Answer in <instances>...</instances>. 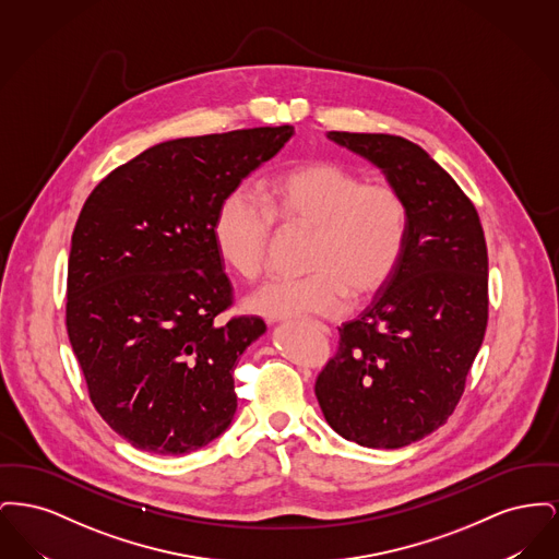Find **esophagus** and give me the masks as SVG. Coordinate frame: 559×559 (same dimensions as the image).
Segmentation results:
<instances>
[{"instance_id":"1","label":"esophagus","mask_w":559,"mask_h":559,"mask_svg":"<svg viewBox=\"0 0 559 559\" xmlns=\"http://www.w3.org/2000/svg\"><path fill=\"white\" fill-rule=\"evenodd\" d=\"M317 326H319V331L322 335H331V329H329L326 324H317Z\"/></svg>"}]
</instances>
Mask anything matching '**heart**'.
<instances>
[{"label": "heart", "instance_id": "1", "mask_svg": "<svg viewBox=\"0 0 559 559\" xmlns=\"http://www.w3.org/2000/svg\"><path fill=\"white\" fill-rule=\"evenodd\" d=\"M272 219L312 230L306 278H274L245 299L251 314L270 320L337 317L349 293L362 301L399 266L408 212L396 188L362 185L335 163H308L260 187L237 188L213 219V242L226 266L253 281L266 266Z\"/></svg>", "mask_w": 559, "mask_h": 559}]
</instances>
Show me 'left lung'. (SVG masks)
Here are the masks:
<instances>
[{
    "label": "left lung",
    "instance_id": "obj_1",
    "mask_svg": "<svg viewBox=\"0 0 559 559\" xmlns=\"http://www.w3.org/2000/svg\"><path fill=\"white\" fill-rule=\"evenodd\" d=\"M396 188L408 212L399 266L317 379L326 424L367 449H402L444 426L488 322V253L478 212L411 140L329 132Z\"/></svg>",
    "mask_w": 559,
    "mask_h": 559
}]
</instances>
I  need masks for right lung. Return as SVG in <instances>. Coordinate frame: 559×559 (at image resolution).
Masks as SVG:
<instances>
[{
    "instance_id": "obj_1",
    "label": "right lung",
    "mask_w": 559,
    "mask_h": 559,
    "mask_svg": "<svg viewBox=\"0 0 559 559\" xmlns=\"http://www.w3.org/2000/svg\"><path fill=\"white\" fill-rule=\"evenodd\" d=\"M293 133L281 126L160 142L110 171L81 210L67 331L96 411L140 451H199L235 419L233 371L266 324L219 319L233 289L213 219Z\"/></svg>"
}]
</instances>
